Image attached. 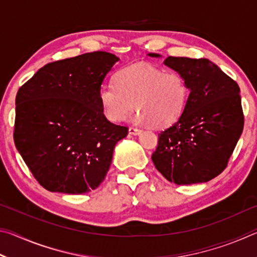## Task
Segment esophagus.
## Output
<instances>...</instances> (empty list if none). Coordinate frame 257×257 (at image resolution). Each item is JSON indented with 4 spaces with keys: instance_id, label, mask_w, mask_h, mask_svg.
Segmentation results:
<instances>
[{
    "instance_id": "obj_1",
    "label": "esophagus",
    "mask_w": 257,
    "mask_h": 257,
    "mask_svg": "<svg viewBox=\"0 0 257 257\" xmlns=\"http://www.w3.org/2000/svg\"><path fill=\"white\" fill-rule=\"evenodd\" d=\"M141 133H142V130L138 129V128H135V127L129 128V134L130 135H139Z\"/></svg>"
}]
</instances>
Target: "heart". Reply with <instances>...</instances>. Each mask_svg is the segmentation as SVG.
<instances>
[{
  "label": "heart",
  "instance_id": "1",
  "mask_svg": "<svg viewBox=\"0 0 257 257\" xmlns=\"http://www.w3.org/2000/svg\"><path fill=\"white\" fill-rule=\"evenodd\" d=\"M188 94L181 73L138 63L116 73L114 85L103 86L98 99L104 115L112 122L124 121L136 107L137 122L164 128L180 118Z\"/></svg>",
  "mask_w": 257,
  "mask_h": 257
}]
</instances>
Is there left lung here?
Here are the masks:
<instances>
[{"label": "left lung", "mask_w": 257, "mask_h": 257, "mask_svg": "<svg viewBox=\"0 0 257 257\" xmlns=\"http://www.w3.org/2000/svg\"><path fill=\"white\" fill-rule=\"evenodd\" d=\"M164 64L185 77L190 93L180 118L159 134L152 161L176 185L206 182L227 168L242 133L240 89L207 59L168 56Z\"/></svg>", "instance_id": "obj_1"}]
</instances>
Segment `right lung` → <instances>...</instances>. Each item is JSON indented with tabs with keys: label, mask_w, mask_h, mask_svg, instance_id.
I'll use <instances>...</instances> for the list:
<instances>
[{
	"label": "right lung",
	"mask_w": 257,
	"mask_h": 257,
	"mask_svg": "<svg viewBox=\"0 0 257 257\" xmlns=\"http://www.w3.org/2000/svg\"><path fill=\"white\" fill-rule=\"evenodd\" d=\"M119 58L97 51L41 68L16 97L14 139L30 172L50 191L96 189L128 127L108 121L98 92Z\"/></svg>",
	"instance_id": "add662e5"
}]
</instances>
